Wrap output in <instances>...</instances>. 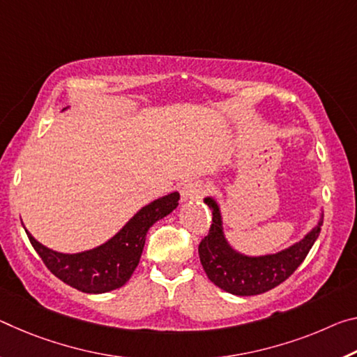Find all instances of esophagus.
Returning a JSON list of instances; mask_svg holds the SVG:
<instances>
[{"instance_id":"esophagus-1","label":"esophagus","mask_w":357,"mask_h":357,"mask_svg":"<svg viewBox=\"0 0 357 357\" xmlns=\"http://www.w3.org/2000/svg\"><path fill=\"white\" fill-rule=\"evenodd\" d=\"M209 189L206 184L200 183V181H190L181 190V197H183V200H195V199H202L203 195L206 194Z\"/></svg>"}]
</instances>
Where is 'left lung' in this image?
Returning a JSON list of instances; mask_svg holds the SVG:
<instances>
[{"label":"left lung","instance_id":"1","mask_svg":"<svg viewBox=\"0 0 357 357\" xmlns=\"http://www.w3.org/2000/svg\"><path fill=\"white\" fill-rule=\"evenodd\" d=\"M205 203L213 218L208 235L199 245L200 262L214 284L235 296H257L289 278L307 257L322 225L319 222L302 241L278 254L248 257L231 250L225 241L218 203L213 199H205Z\"/></svg>","mask_w":357,"mask_h":357}]
</instances>
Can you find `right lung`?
<instances>
[{"mask_svg":"<svg viewBox=\"0 0 357 357\" xmlns=\"http://www.w3.org/2000/svg\"><path fill=\"white\" fill-rule=\"evenodd\" d=\"M179 194L162 197L135 214L116 236L95 250L79 254H61L43 246L28 234L31 246L46 267L68 286L87 294H101L126 284L137 268L143 252L146 234L158 219L178 206Z\"/></svg>","mask_w":357,"mask_h":357,"instance_id":"obj_1","label":"right lung"}]
</instances>
